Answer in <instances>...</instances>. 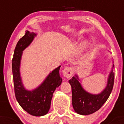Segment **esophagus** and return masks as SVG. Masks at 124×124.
<instances>
[{"label":"esophagus","instance_id":"34e87169","mask_svg":"<svg viewBox=\"0 0 124 124\" xmlns=\"http://www.w3.org/2000/svg\"><path fill=\"white\" fill-rule=\"evenodd\" d=\"M73 74V69L71 67H67L63 71V75L67 78H70Z\"/></svg>","mask_w":124,"mask_h":124}]
</instances>
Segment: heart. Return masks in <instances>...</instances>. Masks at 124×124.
Instances as JSON below:
<instances>
[{
    "label": "heart",
    "mask_w": 124,
    "mask_h": 124,
    "mask_svg": "<svg viewBox=\"0 0 124 124\" xmlns=\"http://www.w3.org/2000/svg\"><path fill=\"white\" fill-rule=\"evenodd\" d=\"M87 46H88V42H87V41H85V42H84V44H83V47H87Z\"/></svg>",
    "instance_id": "obj_1"
}]
</instances>
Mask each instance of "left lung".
Instances as JSON below:
<instances>
[{
  "instance_id": "obj_1",
  "label": "left lung",
  "mask_w": 124,
  "mask_h": 124,
  "mask_svg": "<svg viewBox=\"0 0 124 124\" xmlns=\"http://www.w3.org/2000/svg\"><path fill=\"white\" fill-rule=\"evenodd\" d=\"M114 64L107 78V85L100 93L92 94L83 89L77 74L69 80L72 89V103L75 112L82 115H88L97 112L109 97L114 83Z\"/></svg>"
}]
</instances>
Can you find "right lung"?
<instances>
[{
	"mask_svg": "<svg viewBox=\"0 0 124 124\" xmlns=\"http://www.w3.org/2000/svg\"><path fill=\"white\" fill-rule=\"evenodd\" d=\"M37 33L26 31V33L16 45L12 59V68L16 99L20 106L30 115L41 116L47 114L50 108L51 101L56 87L61 85L59 74L61 66L50 72L42 83L31 91L24 86L20 75V64L24 50L33 41Z\"/></svg>",
	"mask_w": 124,
	"mask_h": 124,
	"instance_id": "obj_1",
	"label": "right lung"
}]
</instances>
